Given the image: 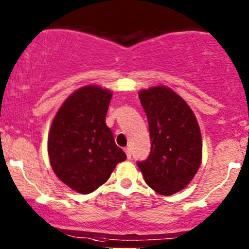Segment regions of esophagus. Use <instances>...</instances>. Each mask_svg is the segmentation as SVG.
<instances>
[{
	"label": "esophagus",
	"instance_id": "34e87169",
	"mask_svg": "<svg viewBox=\"0 0 249 249\" xmlns=\"http://www.w3.org/2000/svg\"><path fill=\"white\" fill-rule=\"evenodd\" d=\"M125 154H126L127 159H130V158H131V149H130L129 147L125 148Z\"/></svg>",
	"mask_w": 249,
	"mask_h": 249
}]
</instances>
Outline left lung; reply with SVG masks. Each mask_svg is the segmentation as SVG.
<instances>
[{"mask_svg": "<svg viewBox=\"0 0 249 249\" xmlns=\"http://www.w3.org/2000/svg\"><path fill=\"white\" fill-rule=\"evenodd\" d=\"M152 141L147 160L137 162L145 183L160 195L184 189L199 170L202 139L189 105L165 85L139 92Z\"/></svg>", "mask_w": 249, "mask_h": 249, "instance_id": "1", "label": "left lung"}]
</instances>
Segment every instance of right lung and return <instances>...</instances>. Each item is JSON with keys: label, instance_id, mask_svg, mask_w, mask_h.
I'll return each instance as SVG.
<instances>
[{"label": "right lung", "instance_id": "right-lung-1", "mask_svg": "<svg viewBox=\"0 0 249 249\" xmlns=\"http://www.w3.org/2000/svg\"><path fill=\"white\" fill-rule=\"evenodd\" d=\"M113 92L87 85L72 92L53 119L48 154L55 175L80 194L107 182L118 162L126 159L106 125Z\"/></svg>", "mask_w": 249, "mask_h": 249}]
</instances>
